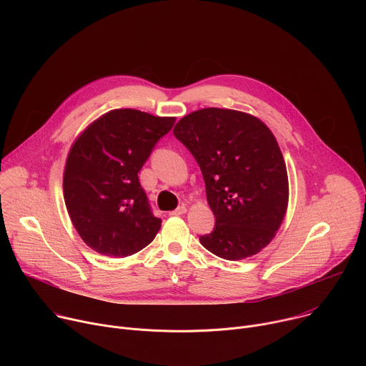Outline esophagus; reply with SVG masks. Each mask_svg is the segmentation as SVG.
Returning a JSON list of instances; mask_svg holds the SVG:
<instances>
[{
    "label": "esophagus",
    "instance_id": "1",
    "mask_svg": "<svg viewBox=\"0 0 366 366\" xmlns=\"http://www.w3.org/2000/svg\"><path fill=\"white\" fill-rule=\"evenodd\" d=\"M187 213V207L185 205H179L177 210H174V212H171L169 214L171 216H182V214H185Z\"/></svg>",
    "mask_w": 366,
    "mask_h": 366
}]
</instances>
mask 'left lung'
<instances>
[{
  "mask_svg": "<svg viewBox=\"0 0 366 366\" xmlns=\"http://www.w3.org/2000/svg\"><path fill=\"white\" fill-rule=\"evenodd\" d=\"M174 134L199 165L216 217L201 244L227 260L268 246L288 207L287 167L268 126L247 113L210 107L182 117Z\"/></svg>",
  "mask_w": 366,
  "mask_h": 366,
  "instance_id": "8db88e82",
  "label": "left lung"
}]
</instances>
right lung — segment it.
<instances>
[{
	"mask_svg": "<svg viewBox=\"0 0 366 366\" xmlns=\"http://www.w3.org/2000/svg\"><path fill=\"white\" fill-rule=\"evenodd\" d=\"M175 124L133 109L112 110L74 142L64 172V198L81 239L97 253L126 257L146 247L161 229L152 214L139 171Z\"/></svg>",
	"mask_w": 366,
	"mask_h": 366,
	"instance_id": "1",
	"label": "right lung"
}]
</instances>
